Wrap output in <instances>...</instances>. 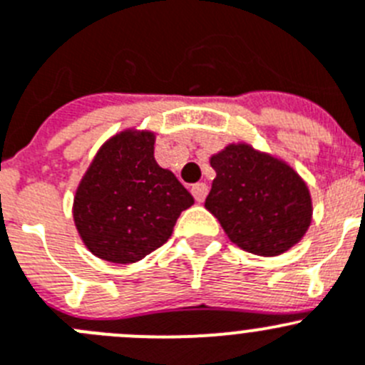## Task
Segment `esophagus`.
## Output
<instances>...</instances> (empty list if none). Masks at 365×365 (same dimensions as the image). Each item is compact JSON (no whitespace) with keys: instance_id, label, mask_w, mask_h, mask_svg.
<instances>
[{"instance_id":"obj_1","label":"esophagus","mask_w":365,"mask_h":365,"mask_svg":"<svg viewBox=\"0 0 365 365\" xmlns=\"http://www.w3.org/2000/svg\"><path fill=\"white\" fill-rule=\"evenodd\" d=\"M192 193L197 202H205L206 195H208V186L205 182H197V185L192 186Z\"/></svg>"}]
</instances>
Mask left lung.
I'll return each mask as SVG.
<instances>
[{
    "instance_id": "8db88e82",
    "label": "left lung",
    "mask_w": 365,
    "mask_h": 365,
    "mask_svg": "<svg viewBox=\"0 0 365 365\" xmlns=\"http://www.w3.org/2000/svg\"><path fill=\"white\" fill-rule=\"evenodd\" d=\"M215 170L206 210L240 250L277 257L293 248L312 224L309 188L286 160L232 143L210 157Z\"/></svg>"
}]
</instances>
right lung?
<instances>
[{
  "label": "right lung",
  "instance_id": "1",
  "mask_svg": "<svg viewBox=\"0 0 365 365\" xmlns=\"http://www.w3.org/2000/svg\"><path fill=\"white\" fill-rule=\"evenodd\" d=\"M155 133L128 128L98 150L73 195L79 237L99 259L132 264L172 237L193 197L153 157Z\"/></svg>",
  "mask_w": 365,
  "mask_h": 365
}]
</instances>
